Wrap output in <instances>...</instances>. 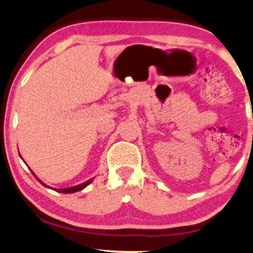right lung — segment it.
<instances>
[{"mask_svg":"<svg viewBox=\"0 0 253 253\" xmlns=\"http://www.w3.org/2000/svg\"><path fill=\"white\" fill-rule=\"evenodd\" d=\"M21 157V156H20ZM32 171V170H31ZM32 173L35 175V173L34 172L32 171ZM36 179H38V180L41 182V184L44 186V187H47V188H51V189H53V190H56V192H59V193H64V194H72V193H76V192H80V190H82L83 188H85L87 185H90L91 182H92V180H93V178H91V179H89V180L87 181H85V182H83V184H80V185H76V186H73V187H69V188H52V187H49V186L47 185H45L44 182H43L42 180H40V179L36 177Z\"/></svg>","mask_w":253,"mask_h":253,"instance_id":"right-lung-1","label":"right lung"}]
</instances>
